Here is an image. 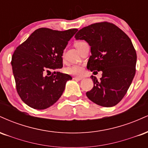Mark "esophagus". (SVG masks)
Listing matches in <instances>:
<instances>
[{"mask_svg": "<svg viewBox=\"0 0 148 148\" xmlns=\"http://www.w3.org/2000/svg\"><path fill=\"white\" fill-rule=\"evenodd\" d=\"M74 79L77 80V81H81V80L83 79V78L82 77H78V76H75V77H74Z\"/></svg>", "mask_w": 148, "mask_h": 148, "instance_id": "obj_1", "label": "esophagus"}]
</instances>
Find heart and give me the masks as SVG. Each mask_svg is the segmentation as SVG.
Returning <instances> with one entry per match:
<instances>
[{
    "label": "heart",
    "mask_w": 148,
    "mask_h": 148,
    "mask_svg": "<svg viewBox=\"0 0 148 148\" xmlns=\"http://www.w3.org/2000/svg\"><path fill=\"white\" fill-rule=\"evenodd\" d=\"M86 42H77L75 43V47L76 48H79L81 45H84ZM66 72L69 74L75 76H81L83 75L84 72V68L81 64H73L72 66H69L66 69Z\"/></svg>",
    "instance_id": "b5f03b06"
}]
</instances>
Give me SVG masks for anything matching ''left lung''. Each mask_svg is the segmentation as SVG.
I'll list each match as a JSON object with an SVG mask.
<instances>
[{
    "label": "left lung",
    "mask_w": 148,
    "mask_h": 148,
    "mask_svg": "<svg viewBox=\"0 0 148 148\" xmlns=\"http://www.w3.org/2000/svg\"><path fill=\"white\" fill-rule=\"evenodd\" d=\"M90 46L92 55L87 68L102 72L94 86L86 92L88 99L99 106H114L126 95L136 73V53L130 38L113 23L103 21L84 27L75 35Z\"/></svg>",
    "instance_id": "obj_1"
}]
</instances>
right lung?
I'll list each match as a JSON object with an SVG mask.
<instances>
[{
    "label": "right lung",
    "instance_id": "obj_1",
    "mask_svg": "<svg viewBox=\"0 0 148 148\" xmlns=\"http://www.w3.org/2000/svg\"><path fill=\"white\" fill-rule=\"evenodd\" d=\"M77 30L39 28L14 51L11 64L16 91L28 106L42 110L52 106L72 79L56 70L62 67L63 51Z\"/></svg>",
    "mask_w": 148,
    "mask_h": 148
}]
</instances>
